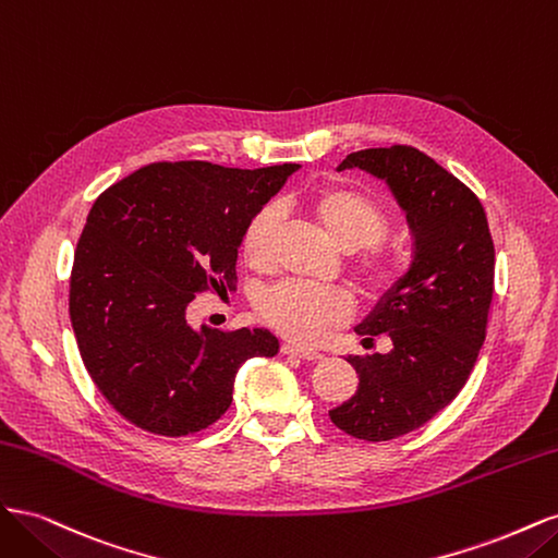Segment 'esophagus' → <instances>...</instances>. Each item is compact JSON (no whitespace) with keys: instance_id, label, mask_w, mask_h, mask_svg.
<instances>
[{"instance_id":"1","label":"esophagus","mask_w":558,"mask_h":558,"mask_svg":"<svg viewBox=\"0 0 558 558\" xmlns=\"http://www.w3.org/2000/svg\"><path fill=\"white\" fill-rule=\"evenodd\" d=\"M281 353H283V356H298V359H302V361H318V359H324V353L310 351V349H300V347H295V344H281Z\"/></svg>"}]
</instances>
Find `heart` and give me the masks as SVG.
<instances>
[{"label": "heart", "mask_w": 558, "mask_h": 558, "mask_svg": "<svg viewBox=\"0 0 558 558\" xmlns=\"http://www.w3.org/2000/svg\"><path fill=\"white\" fill-rule=\"evenodd\" d=\"M307 209L337 248L349 253L369 248L356 267L363 293L381 295L393 289L402 277V265L398 258L375 248L391 234V216L377 199L361 191L344 189V185H328V189L310 195ZM277 226L279 209L275 205H263L248 218L242 234V251L248 265L267 267L272 260ZM258 314L265 324L289 340L314 344L330 328L349 318L351 302L340 291L283 281L263 293L258 300Z\"/></svg>", "instance_id": "obj_1"}]
</instances>
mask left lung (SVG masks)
Here are the masks:
<instances>
[{"label":"left lung","instance_id":"left-lung-1","mask_svg":"<svg viewBox=\"0 0 558 558\" xmlns=\"http://www.w3.org/2000/svg\"><path fill=\"white\" fill-rule=\"evenodd\" d=\"M359 167L384 179L414 234V258L356 328L365 344L393 349L349 356L359 391L330 410L351 437L386 442L424 426L461 393L486 337L496 251L480 197L414 146L365 148L337 170Z\"/></svg>","mask_w":558,"mask_h":558}]
</instances>
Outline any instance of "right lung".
<instances>
[{
    "mask_svg": "<svg viewBox=\"0 0 558 558\" xmlns=\"http://www.w3.org/2000/svg\"><path fill=\"white\" fill-rule=\"evenodd\" d=\"M298 167L150 162L95 199L70 318L90 379L130 424L167 437L207 428L230 408L242 363L279 351L269 330H195L185 310L197 293L234 291L248 218Z\"/></svg>",
    "mask_w": 558,
    "mask_h": 558,
    "instance_id": "add662e5",
    "label": "right lung"
}]
</instances>
